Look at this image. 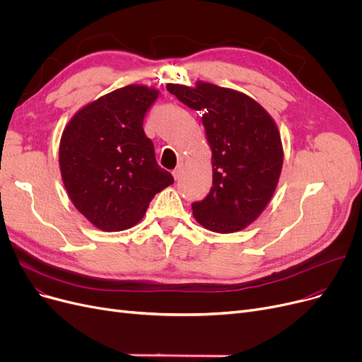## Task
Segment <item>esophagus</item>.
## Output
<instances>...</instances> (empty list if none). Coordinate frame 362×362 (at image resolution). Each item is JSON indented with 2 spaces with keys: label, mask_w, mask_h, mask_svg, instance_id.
Wrapping results in <instances>:
<instances>
[{
  "label": "esophagus",
  "mask_w": 362,
  "mask_h": 362,
  "mask_svg": "<svg viewBox=\"0 0 362 362\" xmlns=\"http://www.w3.org/2000/svg\"><path fill=\"white\" fill-rule=\"evenodd\" d=\"M182 174H183V164H179L176 168L173 170V176H174V179H179V177H182Z\"/></svg>",
  "instance_id": "obj_1"
}]
</instances>
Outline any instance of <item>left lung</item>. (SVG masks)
<instances>
[{
	"mask_svg": "<svg viewBox=\"0 0 362 362\" xmlns=\"http://www.w3.org/2000/svg\"><path fill=\"white\" fill-rule=\"evenodd\" d=\"M167 90L203 113L211 147L213 186L192 203L194 218L215 233H235L255 221L272 199L284 164L279 129L272 116L246 93L198 82L168 83Z\"/></svg>",
	"mask_w": 362,
	"mask_h": 362,
	"instance_id": "left-lung-1",
	"label": "left lung"
}]
</instances>
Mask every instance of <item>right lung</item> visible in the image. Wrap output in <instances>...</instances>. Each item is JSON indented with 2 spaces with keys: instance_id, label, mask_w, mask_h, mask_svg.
Listing matches in <instances>:
<instances>
[{
  "instance_id": "1",
  "label": "right lung",
  "mask_w": 362,
  "mask_h": 362,
  "mask_svg": "<svg viewBox=\"0 0 362 362\" xmlns=\"http://www.w3.org/2000/svg\"><path fill=\"white\" fill-rule=\"evenodd\" d=\"M158 90L128 85L89 103L65 127L59 167L74 207L103 231L136 225L152 198L170 186L143 119Z\"/></svg>"
}]
</instances>
